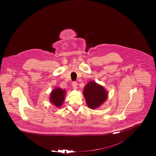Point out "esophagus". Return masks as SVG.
Listing matches in <instances>:
<instances>
[{"mask_svg":"<svg viewBox=\"0 0 156 156\" xmlns=\"http://www.w3.org/2000/svg\"><path fill=\"white\" fill-rule=\"evenodd\" d=\"M72 86H73V88L74 89H77V82H73L72 83Z\"/></svg>","mask_w":156,"mask_h":156,"instance_id":"esophagus-1","label":"esophagus"}]
</instances>
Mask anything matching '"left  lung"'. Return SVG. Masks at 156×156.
<instances>
[{"label":"left lung","mask_w":156,"mask_h":156,"mask_svg":"<svg viewBox=\"0 0 156 156\" xmlns=\"http://www.w3.org/2000/svg\"><path fill=\"white\" fill-rule=\"evenodd\" d=\"M83 95L88 106L92 109L99 107L108 97V93L103 87L94 82H90L85 86Z\"/></svg>","instance_id":"1"}]
</instances>
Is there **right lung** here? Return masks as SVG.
I'll list each match as a JSON object with an SVG mask.
<instances>
[{
	"mask_svg": "<svg viewBox=\"0 0 156 156\" xmlns=\"http://www.w3.org/2000/svg\"><path fill=\"white\" fill-rule=\"evenodd\" d=\"M66 91L61 88H55L51 92L50 101L56 107L59 108L64 102Z\"/></svg>",
	"mask_w": 156,
	"mask_h": 156,
	"instance_id": "add662e5",
	"label": "right lung"
}]
</instances>
